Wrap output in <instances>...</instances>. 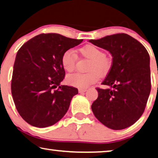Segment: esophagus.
<instances>
[{"label": "esophagus", "mask_w": 158, "mask_h": 158, "mask_svg": "<svg viewBox=\"0 0 158 158\" xmlns=\"http://www.w3.org/2000/svg\"><path fill=\"white\" fill-rule=\"evenodd\" d=\"M86 91V89H79V93H84V92H85Z\"/></svg>", "instance_id": "esophagus-1"}]
</instances>
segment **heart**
Segmentation results:
<instances>
[{"label": "heart", "mask_w": 158, "mask_h": 158, "mask_svg": "<svg viewBox=\"0 0 158 158\" xmlns=\"http://www.w3.org/2000/svg\"><path fill=\"white\" fill-rule=\"evenodd\" d=\"M82 56L90 60L86 74H77L69 75L66 81L69 85L79 89H86L91 84L95 83L99 79V74H105L111 69L112 62L108 57L104 56V52L97 46L87 45L80 49ZM77 62L76 53L72 48L66 50L62 54L61 63L66 72H72L74 70Z\"/></svg>", "instance_id": "b5f03b06"}]
</instances>
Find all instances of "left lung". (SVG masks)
<instances>
[{
    "instance_id": "obj_1",
    "label": "left lung",
    "mask_w": 158,
    "mask_h": 158,
    "mask_svg": "<svg viewBox=\"0 0 158 158\" xmlns=\"http://www.w3.org/2000/svg\"><path fill=\"white\" fill-rule=\"evenodd\" d=\"M107 50L112 64L92 104L104 125L118 130L132 125L145 111L151 90L150 56L143 44L130 35L117 34L89 41Z\"/></svg>"
}]
</instances>
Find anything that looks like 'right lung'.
<instances>
[{
	"label": "right lung",
	"mask_w": 158,
	"mask_h": 158,
	"mask_svg": "<svg viewBox=\"0 0 158 158\" xmlns=\"http://www.w3.org/2000/svg\"><path fill=\"white\" fill-rule=\"evenodd\" d=\"M82 41L53 33L41 34L18 51L11 93L15 107L26 123L36 127H46L65 115L78 89L60 85L65 77L61 58L64 52Z\"/></svg>",
	"instance_id": "obj_1"
}]
</instances>
